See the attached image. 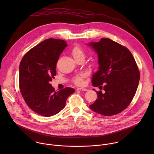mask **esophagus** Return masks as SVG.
<instances>
[{
  "label": "esophagus",
  "instance_id": "obj_1",
  "mask_svg": "<svg viewBox=\"0 0 154 154\" xmlns=\"http://www.w3.org/2000/svg\"><path fill=\"white\" fill-rule=\"evenodd\" d=\"M77 90L79 91H87V89L83 88H77Z\"/></svg>",
  "mask_w": 154,
  "mask_h": 154
}]
</instances>
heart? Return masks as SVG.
Wrapping results in <instances>:
<instances>
[{
    "label": "heart",
    "mask_w": 154,
    "mask_h": 154,
    "mask_svg": "<svg viewBox=\"0 0 154 154\" xmlns=\"http://www.w3.org/2000/svg\"><path fill=\"white\" fill-rule=\"evenodd\" d=\"M72 54L74 57V58L80 56H84V53L79 46H75L72 48ZM83 77H84L83 75H80L76 77L74 80L75 83L77 85H82L83 83Z\"/></svg>",
    "instance_id": "obj_1"
}]
</instances>
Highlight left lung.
Wrapping results in <instances>:
<instances>
[{"label":"left lung","instance_id":"left-lung-1","mask_svg":"<svg viewBox=\"0 0 154 154\" xmlns=\"http://www.w3.org/2000/svg\"><path fill=\"white\" fill-rule=\"evenodd\" d=\"M86 45L98 57V71L93 74L92 85L100 88L103 85L105 91H96L98 98L90 108L104 116L118 114L128 106L137 90L140 74L135 60L127 48L109 38Z\"/></svg>","mask_w":154,"mask_h":154}]
</instances>
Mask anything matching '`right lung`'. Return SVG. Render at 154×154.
Listing matches in <instances>:
<instances>
[{
  "label": "right lung",
  "mask_w": 154,
  "mask_h": 154,
  "mask_svg": "<svg viewBox=\"0 0 154 154\" xmlns=\"http://www.w3.org/2000/svg\"><path fill=\"white\" fill-rule=\"evenodd\" d=\"M67 46L62 39H46L30 49L20 63L21 94L29 107L41 116L49 117L58 113L75 91L69 87L55 91L50 83L56 75L59 57Z\"/></svg>",
  "instance_id": "right-lung-1"
}]
</instances>
